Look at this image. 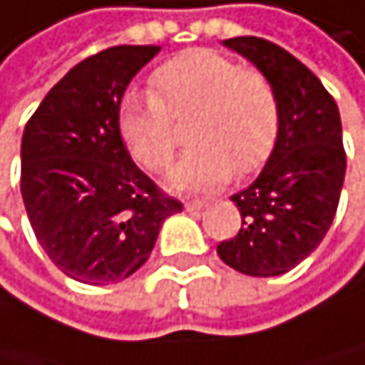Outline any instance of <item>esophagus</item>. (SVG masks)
<instances>
[{
  "instance_id": "34e87169",
  "label": "esophagus",
  "mask_w": 365,
  "mask_h": 365,
  "mask_svg": "<svg viewBox=\"0 0 365 365\" xmlns=\"http://www.w3.org/2000/svg\"><path fill=\"white\" fill-rule=\"evenodd\" d=\"M184 207H186V211H190V213H192V211H202L204 207H207V204H204V202H197V200H195V202H186Z\"/></svg>"
}]
</instances>
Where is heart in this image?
<instances>
[{
    "instance_id": "heart-1",
    "label": "heart",
    "mask_w": 365,
    "mask_h": 365,
    "mask_svg": "<svg viewBox=\"0 0 365 365\" xmlns=\"http://www.w3.org/2000/svg\"><path fill=\"white\" fill-rule=\"evenodd\" d=\"M195 113V145L170 168L177 190L207 192L268 161L279 138V99L268 76L240 68L213 49H190L152 74V93H129L118 108V131L129 154L161 170L175 154L173 120Z\"/></svg>"
}]
</instances>
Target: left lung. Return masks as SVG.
<instances>
[{
  "instance_id": "8db88e82",
  "label": "left lung",
  "mask_w": 365,
  "mask_h": 365,
  "mask_svg": "<svg viewBox=\"0 0 365 365\" xmlns=\"http://www.w3.org/2000/svg\"><path fill=\"white\" fill-rule=\"evenodd\" d=\"M222 45L268 76L282 120L261 175L232 195L240 229L218 245V257L250 277H274L304 261L336 215L345 179L341 115L318 76L279 45L255 36Z\"/></svg>"
}]
</instances>
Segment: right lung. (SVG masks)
Here are the masks:
<instances>
[{
	"mask_svg": "<svg viewBox=\"0 0 365 365\" xmlns=\"http://www.w3.org/2000/svg\"><path fill=\"white\" fill-rule=\"evenodd\" d=\"M161 47L120 45L74 66L22 136V200L40 247L68 277L104 286L150 259L163 220L181 211L131 161L118 131L129 81Z\"/></svg>",
	"mask_w": 365,
	"mask_h": 365,
	"instance_id": "1",
	"label": "right lung"
}]
</instances>
